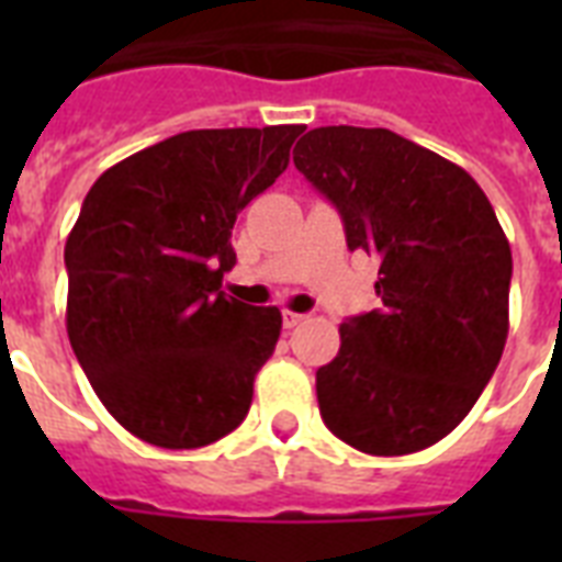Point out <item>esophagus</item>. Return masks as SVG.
<instances>
[{
  "label": "esophagus",
  "instance_id": "34e87169",
  "mask_svg": "<svg viewBox=\"0 0 562 562\" xmlns=\"http://www.w3.org/2000/svg\"><path fill=\"white\" fill-rule=\"evenodd\" d=\"M303 321H306V315H300V312H289V308L282 312V326H285V329H294V326H300Z\"/></svg>",
  "mask_w": 562,
  "mask_h": 562
}]
</instances>
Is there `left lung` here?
Returning <instances> with one entry per match:
<instances>
[{"label":"left lung","mask_w":562,"mask_h":562,"mask_svg":"<svg viewBox=\"0 0 562 562\" xmlns=\"http://www.w3.org/2000/svg\"><path fill=\"white\" fill-rule=\"evenodd\" d=\"M294 166L341 212L347 247L379 256L382 306L341 324L317 370L321 417L359 452H419L470 414L502 359L505 229L461 166L387 127H315Z\"/></svg>","instance_id":"left-lung-1"}]
</instances>
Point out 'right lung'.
I'll list each match as a JSON object with an SVG mask.
<instances>
[{
  "label": "right lung",
  "instance_id": "add662e5",
  "mask_svg": "<svg viewBox=\"0 0 562 562\" xmlns=\"http://www.w3.org/2000/svg\"><path fill=\"white\" fill-rule=\"evenodd\" d=\"M303 125L187 131L101 175L66 238V333L92 391L139 440L215 443L247 417L282 329L221 291L236 215L280 178Z\"/></svg>",
  "mask_w": 562,
  "mask_h": 562
}]
</instances>
